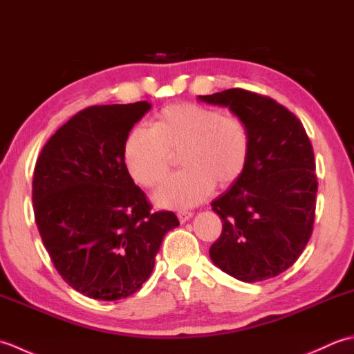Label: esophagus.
<instances>
[{
	"mask_svg": "<svg viewBox=\"0 0 354 354\" xmlns=\"http://www.w3.org/2000/svg\"><path fill=\"white\" fill-rule=\"evenodd\" d=\"M193 217V213L192 212H179L178 213V219L181 223H185L187 221H190Z\"/></svg>",
	"mask_w": 354,
	"mask_h": 354,
	"instance_id": "esophagus-1",
	"label": "esophagus"
}]
</instances>
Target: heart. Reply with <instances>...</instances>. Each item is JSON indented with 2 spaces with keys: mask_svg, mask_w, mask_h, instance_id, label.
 Returning a JSON list of instances; mask_svg holds the SVG:
<instances>
[{
  "mask_svg": "<svg viewBox=\"0 0 354 354\" xmlns=\"http://www.w3.org/2000/svg\"><path fill=\"white\" fill-rule=\"evenodd\" d=\"M184 170L153 194L158 207L184 209L214 190L234 184L251 155V135L242 118L196 103H175L155 115L152 127L135 126L123 142L126 170L135 183L153 187L167 175L171 153Z\"/></svg>",
  "mask_w": 354,
  "mask_h": 354,
  "instance_id": "heart-1",
  "label": "heart"
}]
</instances>
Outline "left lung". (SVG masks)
Returning <instances> with one entry per match:
<instances>
[{"instance_id": "8db88e82", "label": "left lung", "mask_w": 354, "mask_h": 354, "mask_svg": "<svg viewBox=\"0 0 354 354\" xmlns=\"http://www.w3.org/2000/svg\"><path fill=\"white\" fill-rule=\"evenodd\" d=\"M198 100L228 108L251 135L243 175L212 202L223 225L209 257L240 281L277 277L312 236L318 181L310 140L303 123L269 97L232 88Z\"/></svg>"}]
</instances>
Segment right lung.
I'll return each instance as SVG.
<instances>
[{
    "label": "right lung",
    "mask_w": 354,
    "mask_h": 354,
    "mask_svg": "<svg viewBox=\"0 0 354 354\" xmlns=\"http://www.w3.org/2000/svg\"><path fill=\"white\" fill-rule=\"evenodd\" d=\"M149 102L91 106L47 141L33 175L35 221L53 265L85 297L115 301L141 289L171 212H152L126 170L123 142Z\"/></svg>",
    "instance_id": "obj_1"
}]
</instances>
